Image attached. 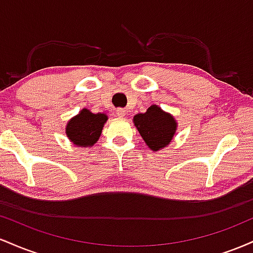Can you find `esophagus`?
Returning <instances> with one entry per match:
<instances>
[{"label": "esophagus", "mask_w": 253, "mask_h": 253, "mask_svg": "<svg viewBox=\"0 0 253 253\" xmlns=\"http://www.w3.org/2000/svg\"><path fill=\"white\" fill-rule=\"evenodd\" d=\"M125 114H126V110H125L124 108H118L117 109V115H118V117L123 118V117H125Z\"/></svg>", "instance_id": "34e87169"}]
</instances>
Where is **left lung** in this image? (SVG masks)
Returning <instances> with one entry per match:
<instances>
[{
  "mask_svg": "<svg viewBox=\"0 0 253 253\" xmlns=\"http://www.w3.org/2000/svg\"><path fill=\"white\" fill-rule=\"evenodd\" d=\"M134 125L151 150L158 151L170 144L176 132V121L158 106H151L145 113L136 114Z\"/></svg>",
  "mask_w": 253,
  "mask_h": 253,
  "instance_id": "8db88e82",
  "label": "left lung"
}]
</instances>
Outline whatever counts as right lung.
Returning <instances> with one entry per match:
<instances>
[{"instance_id": "right-lung-1", "label": "right lung", "mask_w": 253, "mask_h": 253, "mask_svg": "<svg viewBox=\"0 0 253 253\" xmlns=\"http://www.w3.org/2000/svg\"><path fill=\"white\" fill-rule=\"evenodd\" d=\"M107 119L108 118L104 113L95 114L88 109H83L77 117L69 121L66 126V134L75 145L91 146L100 138Z\"/></svg>"}]
</instances>
